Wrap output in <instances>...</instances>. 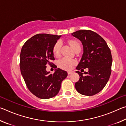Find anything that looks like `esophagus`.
I'll return each instance as SVG.
<instances>
[{
  "mask_svg": "<svg viewBox=\"0 0 126 126\" xmlns=\"http://www.w3.org/2000/svg\"><path fill=\"white\" fill-rule=\"evenodd\" d=\"M73 73V72L72 71H68V74H72Z\"/></svg>",
  "mask_w": 126,
  "mask_h": 126,
  "instance_id": "esophagus-1",
  "label": "esophagus"
}]
</instances>
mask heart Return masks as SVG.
<instances>
[{
  "label": "heart",
  "instance_id": "obj_1",
  "mask_svg": "<svg viewBox=\"0 0 126 126\" xmlns=\"http://www.w3.org/2000/svg\"><path fill=\"white\" fill-rule=\"evenodd\" d=\"M70 45L74 51L77 49H80V46L79 43L76 40H70L69 42ZM62 48V42L57 41L55 43L53 48V52L55 56L58 57L61 54V50ZM77 62L73 59H70L67 58H63L58 62V65L61 68L64 70L71 69L73 66L76 64Z\"/></svg>",
  "mask_w": 126,
  "mask_h": 126
}]
</instances>
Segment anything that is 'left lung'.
Segmentation results:
<instances>
[{
    "instance_id": "obj_1",
    "label": "left lung",
    "mask_w": 126,
    "mask_h": 126,
    "mask_svg": "<svg viewBox=\"0 0 126 126\" xmlns=\"http://www.w3.org/2000/svg\"><path fill=\"white\" fill-rule=\"evenodd\" d=\"M82 42L83 54L76 69L79 79L75 88L82 95L91 96L104 88L111 74L112 57L110 49L99 34L90 30H80L72 33ZM89 68L83 76L79 72L82 68Z\"/></svg>"
}]
</instances>
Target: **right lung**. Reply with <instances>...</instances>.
Segmentation results:
<instances>
[{
	"mask_svg": "<svg viewBox=\"0 0 126 126\" xmlns=\"http://www.w3.org/2000/svg\"><path fill=\"white\" fill-rule=\"evenodd\" d=\"M61 35L38 34L25 43L20 54V68L25 84L34 95L41 99L52 98L58 93L67 72L57 68L50 74L47 64L54 60L53 48ZM57 68V67H56Z\"/></svg>",
	"mask_w": 126,
	"mask_h": 126,
	"instance_id": "1",
	"label": "right lung"
}]
</instances>
